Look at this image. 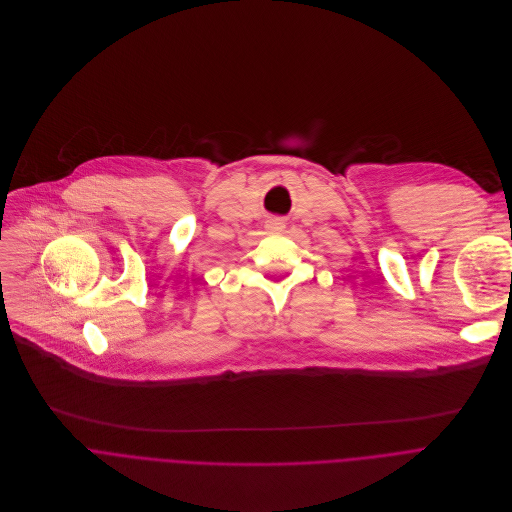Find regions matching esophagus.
I'll list each match as a JSON object with an SVG mask.
<instances>
[{"mask_svg": "<svg viewBox=\"0 0 512 512\" xmlns=\"http://www.w3.org/2000/svg\"><path fill=\"white\" fill-rule=\"evenodd\" d=\"M266 228H268V230H272V232H278V230H282V228H284V222H282L280 218H272V220H268Z\"/></svg>", "mask_w": 512, "mask_h": 512, "instance_id": "esophagus-1", "label": "esophagus"}]
</instances>
